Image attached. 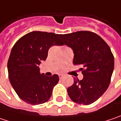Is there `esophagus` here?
I'll use <instances>...</instances> for the list:
<instances>
[{
	"label": "esophagus",
	"instance_id": "obj_1",
	"mask_svg": "<svg viewBox=\"0 0 121 121\" xmlns=\"http://www.w3.org/2000/svg\"><path fill=\"white\" fill-rule=\"evenodd\" d=\"M64 76V75H63V74H60V75H59V77H60V79H62Z\"/></svg>",
	"mask_w": 121,
	"mask_h": 121
}]
</instances>
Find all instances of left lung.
<instances>
[{"label": "left lung", "instance_id": "left-lung-1", "mask_svg": "<svg viewBox=\"0 0 121 121\" xmlns=\"http://www.w3.org/2000/svg\"><path fill=\"white\" fill-rule=\"evenodd\" d=\"M59 38L73 49V64L83 67L80 68L83 79L75 78L74 83L67 89L68 95L78 104L94 103L110 85L114 66L110 48L99 35L88 31L59 35Z\"/></svg>", "mask_w": 121, "mask_h": 121}]
</instances>
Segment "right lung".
<instances>
[{
	"label": "right lung",
	"mask_w": 121,
	"mask_h": 121,
	"mask_svg": "<svg viewBox=\"0 0 121 121\" xmlns=\"http://www.w3.org/2000/svg\"><path fill=\"white\" fill-rule=\"evenodd\" d=\"M62 46L59 34L32 31L22 36L11 49L7 62L9 79L18 96L25 103L39 105L48 101L57 75L51 77L39 73V65L46 60L50 47Z\"/></svg>",
	"instance_id": "1"
}]
</instances>
